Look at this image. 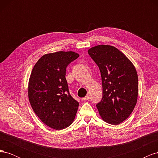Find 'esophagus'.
Returning <instances> with one entry per match:
<instances>
[{
    "label": "esophagus",
    "mask_w": 158,
    "mask_h": 158,
    "mask_svg": "<svg viewBox=\"0 0 158 158\" xmlns=\"http://www.w3.org/2000/svg\"><path fill=\"white\" fill-rule=\"evenodd\" d=\"M89 99V95H86V96L82 98V100H83V101H86V100H88Z\"/></svg>",
    "instance_id": "34e87169"
}]
</instances>
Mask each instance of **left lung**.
<instances>
[{
    "label": "left lung",
    "mask_w": 158,
    "mask_h": 158,
    "mask_svg": "<svg viewBox=\"0 0 158 158\" xmlns=\"http://www.w3.org/2000/svg\"><path fill=\"white\" fill-rule=\"evenodd\" d=\"M88 54L99 69L103 98L96 105L104 121L117 125L130 116L138 99V79L132 62L116 47L99 45Z\"/></svg>",
    "instance_id": "8db88e82"
}]
</instances>
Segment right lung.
<instances>
[{
  "instance_id": "right-lung-1",
  "label": "right lung",
  "mask_w": 158,
  "mask_h": 158,
  "mask_svg": "<svg viewBox=\"0 0 158 158\" xmlns=\"http://www.w3.org/2000/svg\"><path fill=\"white\" fill-rule=\"evenodd\" d=\"M79 55L58 51L43 55L33 68L28 83V98L40 120L55 130L69 127L79 103L71 96L65 78L67 66Z\"/></svg>"
}]
</instances>
